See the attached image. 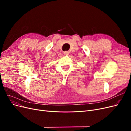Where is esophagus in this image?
I'll use <instances>...</instances> for the list:
<instances>
[{
	"label": "esophagus",
	"instance_id": "obj_1",
	"mask_svg": "<svg viewBox=\"0 0 131 131\" xmlns=\"http://www.w3.org/2000/svg\"><path fill=\"white\" fill-rule=\"evenodd\" d=\"M63 53H64V54L66 55V54H68L69 53V52L68 51H64V52H63Z\"/></svg>",
	"mask_w": 131,
	"mask_h": 131
}]
</instances>
